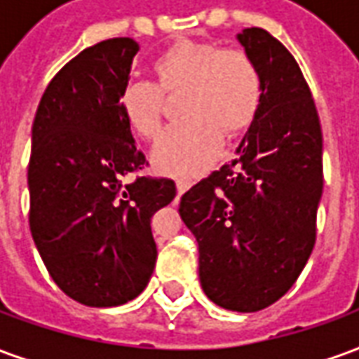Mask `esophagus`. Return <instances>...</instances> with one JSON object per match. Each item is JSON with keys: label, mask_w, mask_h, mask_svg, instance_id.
Instances as JSON below:
<instances>
[{"label": "esophagus", "mask_w": 359, "mask_h": 359, "mask_svg": "<svg viewBox=\"0 0 359 359\" xmlns=\"http://www.w3.org/2000/svg\"><path fill=\"white\" fill-rule=\"evenodd\" d=\"M190 187H192V180L190 179H177V192L179 194H184Z\"/></svg>", "instance_id": "esophagus-1"}]
</instances>
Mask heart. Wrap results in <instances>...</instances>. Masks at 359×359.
I'll use <instances>...</instances> for the list:
<instances>
[{
	"label": "heart",
	"mask_w": 359,
	"mask_h": 359,
	"mask_svg": "<svg viewBox=\"0 0 359 359\" xmlns=\"http://www.w3.org/2000/svg\"><path fill=\"white\" fill-rule=\"evenodd\" d=\"M157 86L128 82L118 95L126 125L156 138L163 123V95L179 97L182 121L171 126L151 154L156 169L172 177H198L215 163L223 134L238 136L256 118L264 82L254 59L219 43L180 40L154 61Z\"/></svg>",
	"instance_id": "heart-1"
}]
</instances>
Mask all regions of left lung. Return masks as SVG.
<instances>
[{"label": "left lung", "instance_id": "obj_1", "mask_svg": "<svg viewBox=\"0 0 359 359\" xmlns=\"http://www.w3.org/2000/svg\"><path fill=\"white\" fill-rule=\"evenodd\" d=\"M236 40L262 73V105L236 159L190 188L179 213L198 241L205 296L250 313L285 296L308 264L323 194V136L290 51L264 28H244Z\"/></svg>", "mask_w": 359, "mask_h": 359}]
</instances>
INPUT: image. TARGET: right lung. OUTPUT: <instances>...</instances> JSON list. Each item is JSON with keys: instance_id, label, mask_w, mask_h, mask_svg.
<instances>
[{"instance_id": "right-lung-1", "label": "right lung", "mask_w": 359, "mask_h": 359, "mask_svg": "<svg viewBox=\"0 0 359 359\" xmlns=\"http://www.w3.org/2000/svg\"><path fill=\"white\" fill-rule=\"evenodd\" d=\"M138 43L111 38L71 59L43 92L28 163L30 233L63 292L90 308L134 300L156 267L149 221L177 196L138 177L146 157L118 109Z\"/></svg>"}]
</instances>
